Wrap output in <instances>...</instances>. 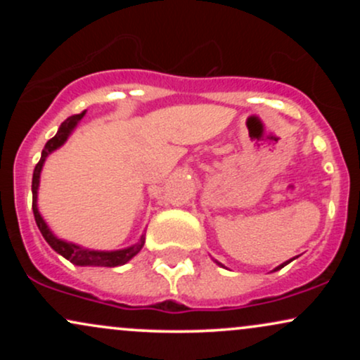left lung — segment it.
Returning <instances> with one entry per match:
<instances>
[{
	"instance_id": "1",
	"label": "left lung",
	"mask_w": 360,
	"mask_h": 360,
	"mask_svg": "<svg viewBox=\"0 0 360 360\" xmlns=\"http://www.w3.org/2000/svg\"><path fill=\"white\" fill-rule=\"evenodd\" d=\"M291 260H295V257H292ZM291 260H288V262H283V264H281V266H278V267H276V269H274V271H279V269H283V267H284V266H286V264H289V262H291ZM217 264H218V266L225 267V266H223V264H220V262H217Z\"/></svg>"
}]
</instances>
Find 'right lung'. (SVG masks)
<instances>
[{
  "label": "right lung",
  "instance_id": "add662e5",
  "mask_svg": "<svg viewBox=\"0 0 360 360\" xmlns=\"http://www.w3.org/2000/svg\"><path fill=\"white\" fill-rule=\"evenodd\" d=\"M86 111H82L79 115H72L68 120L60 123L59 130L53 137L45 143L44 150H42V157H40L39 164L35 166L34 171V177H32V194H34V203H32V208H34V217L37 221V226H39L40 233L44 235V238L47 240L49 245L52 247L57 254H60L62 257H65L68 260H71L72 264L76 266H100V267H117V266H123L127 264L128 260L139 254L142 250L143 243H146V235L140 237V240L134 245L127 247V249H120V250H91V249H84V247L76 245V243L68 242V240H60L57 238L56 235L51 232L49 225L45 223V220L40 214L39 208H37V191H39V184H40V172H42L44 162L47 159L49 154H52L53 150H57L60 146H64L65 140L69 139V135L72 134L74 128L77 127V123L81 122V118L84 117Z\"/></svg>",
  "mask_w": 360,
  "mask_h": 360
}]
</instances>
